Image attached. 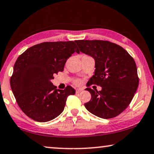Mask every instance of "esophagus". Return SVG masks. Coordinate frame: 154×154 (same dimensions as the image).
Returning <instances> with one entry per match:
<instances>
[{
  "label": "esophagus",
  "mask_w": 154,
  "mask_h": 154,
  "mask_svg": "<svg viewBox=\"0 0 154 154\" xmlns=\"http://www.w3.org/2000/svg\"><path fill=\"white\" fill-rule=\"evenodd\" d=\"M82 91V89H76V90H75V93L79 94V93H81Z\"/></svg>",
  "instance_id": "esophagus-1"
}]
</instances>
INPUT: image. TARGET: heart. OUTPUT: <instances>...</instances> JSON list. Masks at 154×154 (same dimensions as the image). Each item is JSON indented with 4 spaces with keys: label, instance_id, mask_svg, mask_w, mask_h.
<instances>
[{
    "label": "heart",
    "instance_id": "1",
    "mask_svg": "<svg viewBox=\"0 0 154 154\" xmlns=\"http://www.w3.org/2000/svg\"><path fill=\"white\" fill-rule=\"evenodd\" d=\"M81 83V81H80V80H79V79L74 80V84L77 85H79Z\"/></svg>",
    "mask_w": 154,
    "mask_h": 154
}]
</instances>
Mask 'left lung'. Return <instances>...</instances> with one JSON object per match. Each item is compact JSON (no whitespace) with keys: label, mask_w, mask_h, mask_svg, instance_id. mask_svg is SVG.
Listing matches in <instances>:
<instances>
[{"label":"left lung","mask_w":154,"mask_h":154,"mask_svg":"<svg viewBox=\"0 0 154 154\" xmlns=\"http://www.w3.org/2000/svg\"><path fill=\"white\" fill-rule=\"evenodd\" d=\"M80 51L95 60L94 74L89 80L85 90L91 99L85 103L89 112L103 119L117 117L132 101L138 85L137 66L127 51L112 42L103 40H75ZM101 86L98 92L88 87Z\"/></svg>","instance_id":"8db88e82"}]
</instances>
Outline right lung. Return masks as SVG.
<instances>
[{
	"mask_svg": "<svg viewBox=\"0 0 154 154\" xmlns=\"http://www.w3.org/2000/svg\"><path fill=\"white\" fill-rule=\"evenodd\" d=\"M80 51L74 42H46L30 47L14 65L10 86L19 108L39 122L51 121L64 110L68 96L75 92L67 85L57 90L51 81L64 70L67 59Z\"/></svg>",
	"mask_w": 154,
	"mask_h": 154,
	"instance_id": "add662e5",
	"label": "right lung"
}]
</instances>
